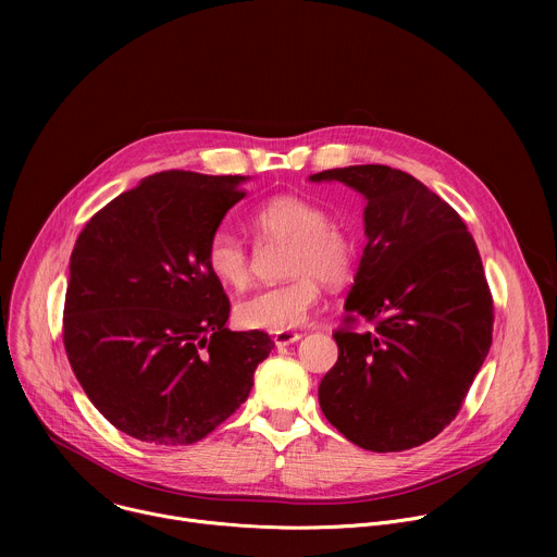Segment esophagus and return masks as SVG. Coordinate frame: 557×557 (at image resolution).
I'll return each mask as SVG.
<instances>
[{"instance_id": "esophagus-1", "label": "esophagus", "mask_w": 557, "mask_h": 557, "mask_svg": "<svg viewBox=\"0 0 557 557\" xmlns=\"http://www.w3.org/2000/svg\"><path fill=\"white\" fill-rule=\"evenodd\" d=\"M299 339H301V335H299V333H290V331H284V333H275V335H273L275 346H290V344H295V342H299Z\"/></svg>"}]
</instances>
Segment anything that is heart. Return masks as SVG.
<instances>
[{
  "label": "heart",
  "mask_w": 557,
  "mask_h": 557,
  "mask_svg": "<svg viewBox=\"0 0 557 557\" xmlns=\"http://www.w3.org/2000/svg\"><path fill=\"white\" fill-rule=\"evenodd\" d=\"M251 224L269 237L293 240L288 271L293 280L264 286L235 306V320L251 331L284 333L299 329L310 310L320 304V280L329 286L344 284L357 260L352 237L329 213L301 196H273L251 213ZM207 267L215 280L240 288L249 280V256L240 237L228 231H215L205 253Z\"/></svg>",
  "instance_id": "1"
}]
</instances>
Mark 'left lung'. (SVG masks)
<instances>
[{"label": "left lung", "mask_w": 557, "mask_h": 557, "mask_svg": "<svg viewBox=\"0 0 557 557\" xmlns=\"http://www.w3.org/2000/svg\"><path fill=\"white\" fill-rule=\"evenodd\" d=\"M344 183L366 200L363 249L333 337L337 363L320 383L324 417L355 445L404 451L428 443L458 414L494 326L481 253L460 215L414 176L352 165L308 176Z\"/></svg>", "instance_id": "obj_1"}]
</instances>
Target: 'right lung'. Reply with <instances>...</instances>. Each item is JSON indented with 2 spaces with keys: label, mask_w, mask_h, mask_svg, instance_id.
<instances>
[{
  "label": "right lung",
  "mask_w": 557,
  "mask_h": 557,
  "mask_svg": "<svg viewBox=\"0 0 557 557\" xmlns=\"http://www.w3.org/2000/svg\"><path fill=\"white\" fill-rule=\"evenodd\" d=\"M249 176L161 172L108 202L70 256L63 346L92 406L153 445H191L240 408L275 346L233 333L207 267Z\"/></svg>",
  "instance_id": "obj_1"
}]
</instances>
